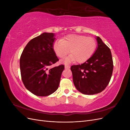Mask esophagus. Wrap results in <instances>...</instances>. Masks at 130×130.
<instances>
[{
	"instance_id": "esophagus-1",
	"label": "esophagus",
	"mask_w": 130,
	"mask_h": 130,
	"mask_svg": "<svg viewBox=\"0 0 130 130\" xmlns=\"http://www.w3.org/2000/svg\"><path fill=\"white\" fill-rule=\"evenodd\" d=\"M64 68H65V69H69V68H70V66H64Z\"/></svg>"
}]
</instances>
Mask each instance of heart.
<instances>
[{"instance_id": "obj_1", "label": "heart", "mask_w": 130, "mask_h": 130, "mask_svg": "<svg viewBox=\"0 0 130 130\" xmlns=\"http://www.w3.org/2000/svg\"><path fill=\"white\" fill-rule=\"evenodd\" d=\"M96 47L94 38L75 34L68 35L62 41H56L53 44L54 51L58 57L63 58L69 53L71 54L62 60L66 64L75 61L77 63L86 61L92 56Z\"/></svg>"}]
</instances>
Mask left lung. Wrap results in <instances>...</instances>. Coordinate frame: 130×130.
Listing matches in <instances>:
<instances>
[{"instance_id": "left-lung-1", "label": "left lung", "mask_w": 130, "mask_h": 130, "mask_svg": "<svg viewBox=\"0 0 130 130\" xmlns=\"http://www.w3.org/2000/svg\"><path fill=\"white\" fill-rule=\"evenodd\" d=\"M97 48L94 54L84 63L71 67L76 88L86 95L101 92L108 85L113 63L109 48L97 36Z\"/></svg>"}]
</instances>
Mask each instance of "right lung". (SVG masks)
I'll use <instances>...</instances> for the list:
<instances>
[{
	"label": "right lung",
	"instance_id": "1",
	"mask_svg": "<svg viewBox=\"0 0 130 130\" xmlns=\"http://www.w3.org/2000/svg\"><path fill=\"white\" fill-rule=\"evenodd\" d=\"M54 33L44 32L29 42L20 58L22 80L26 88L37 96H45L58 88L63 65L49 66L58 61L53 49Z\"/></svg>",
	"mask_w": 130,
	"mask_h": 130
}]
</instances>
